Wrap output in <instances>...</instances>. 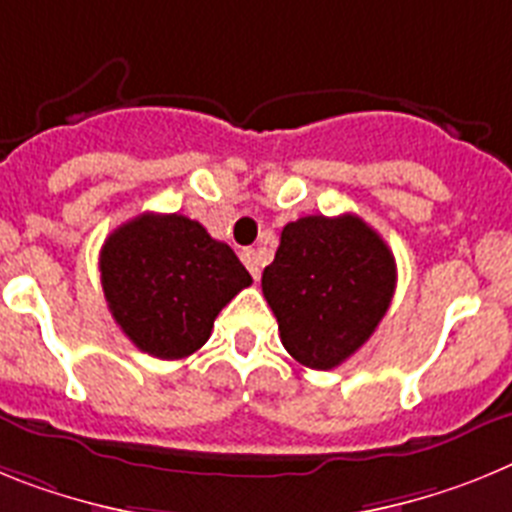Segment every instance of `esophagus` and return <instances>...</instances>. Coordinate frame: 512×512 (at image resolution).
Here are the masks:
<instances>
[{
    "mask_svg": "<svg viewBox=\"0 0 512 512\" xmlns=\"http://www.w3.org/2000/svg\"><path fill=\"white\" fill-rule=\"evenodd\" d=\"M242 262H244V265H247V270H250L252 278H255V281H257L262 270H260V260H257V252L252 250V247H244V250H242Z\"/></svg>",
    "mask_w": 512,
    "mask_h": 512,
    "instance_id": "34e87169",
    "label": "esophagus"
}]
</instances>
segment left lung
I'll list each match as a JSON object with an SVG mask.
<instances>
[{
    "mask_svg": "<svg viewBox=\"0 0 512 512\" xmlns=\"http://www.w3.org/2000/svg\"><path fill=\"white\" fill-rule=\"evenodd\" d=\"M394 286V255L353 213L286 224L275 260L262 273L283 348L317 371L348 361L373 335Z\"/></svg>",
    "mask_w": 512,
    "mask_h": 512,
    "instance_id": "left-lung-1",
    "label": "left lung"
}]
</instances>
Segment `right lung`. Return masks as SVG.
Listing matches in <instances>:
<instances>
[{
	"mask_svg": "<svg viewBox=\"0 0 512 512\" xmlns=\"http://www.w3.org/2000/svg\"><path fill=\"white\" fill-rule=\"evenodd\" d=\"M105 301L128 340L177 361L211 337L213 319L252 283L229 244L180 213H141L100 250Z\"/></svg>",
	"mask_w": 512,
	"mask_h": 512,
	"instance_id": "obj_1",
	"label": "right lung"
}]
</instances>
